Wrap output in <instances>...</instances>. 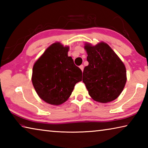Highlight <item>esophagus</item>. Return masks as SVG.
Listing matches in <instances>:
<instances>
[{
	"label": "esophagus",
	"instance_id": "esophagus-1",
	"mask_svg": "<svg viewBox=\"0 0 148 148\" xmlns=\"http://www.w3.org/2000/svg\"><path fill=\"white\" fill-rule=\"evenodd\" d=\"M84 65H83V64L80 65V66H79V69L82 70V71H84Z\"/></svg>",
	"mask_w": 148,
	"mask_h": 148
}]
</instances>
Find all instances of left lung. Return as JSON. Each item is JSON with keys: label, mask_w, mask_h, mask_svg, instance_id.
<instances>
[{"label": "left lung", "mask_w": 148, "mask_h": 148, "mask_svg": "<svg viewBox=\"0 0 148 148\" xmlns=\"http://www.w3.org/2000/svg\"><path fill=\"white\" fill-rule=\"evenodd\" d=\"M88 66L84 68L83 82L95 101L106 103L116 99L127 81L126 69L116 53L107 44L92 46L85 44Z\"/></svg>", "instance_id": "8db88e82"}]
</instances>
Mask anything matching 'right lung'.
Returning <instances> with one entry per match:
<instances>
[{
  "mask_svg": "<svg viewBox=\"0 0 148 148\" xmlns=\"http://www.w3.org/2000/svg\"><path fill=\"white\" fill-rule=\"evenodd\" d=\"M69 49L59 42L51 44L33 66L32 85L40 98L48 104L66 101L75 85L82 81V72L68 56Z\"/></svg>",
  "mask_w": 148,
  "mask_h": 148,
  "instance_id": "right-lung-1",
  "label": "right lung"
}]
</instances>
